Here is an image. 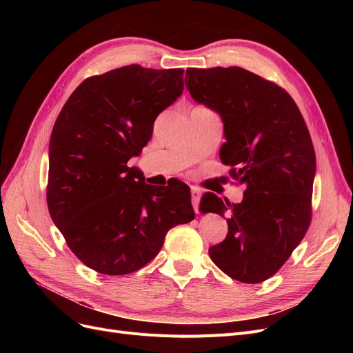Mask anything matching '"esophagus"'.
Wrapping results in <instances>:
<instances>
[{
    "mask_svg": "<svg viewBox=\"0 0 353 353\" xmlns=\"http://www.w3.org/2000/svg\"><path fill=\"white\" fill-rule=\"evenodd\" d=\"M201 197V191L197 187H191V203H193V208L196 212H199V203Z\"/></svg>",
    "mask_w": 353,
    "mask_h": 353,
    "instance_id": "esophagus-1",
    "label": "esophagus"
}]
</instances>
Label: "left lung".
Returning a JSON list of instances; mask_svg holds the SVG:
<instances>
[{
  "label": "left lung",
  "mask_w": 353,
  "mask_h": 353,
  "mask_svg": "<svg viewBox=\"0 0 353 353\" xmlns=\"http://www.w3.org/2000/svg\"><path fill=\"white\" fill-rule=\"evenodd\" d=\"M185 85L222 117L221 160L245 187L241 203L203 196L200 209L228 223L225 240L209 256L231 279L262 283L290 258L311 223L316 163L307 126L285 90L243 68H190Z\"/></svg>",
  "instance_id": "obj_1"
}]
</instances>
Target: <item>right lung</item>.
Masks as SVG:
<instances>
[{
	"label": "right lung",
	"instance_id": "obj_1",
	"mask_svg": "<svg viewBox=\"0 0 353 353\" xmlns=\"http://www.w3.org/2000/svg\"><path fill=\"white\" fill-rule=\"evenodd\" d=\"M183 90L184 69L130 65L85 79L63 105L50 138L47 205L88 268L135 272L160 252L170 228L194 219L184 183L148 185L126 165Z\"/></svg>",
	"mask_w": 353,
	"mask_h": 353
}]
</instances>
